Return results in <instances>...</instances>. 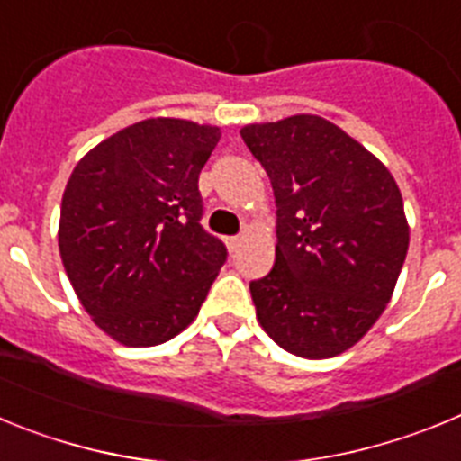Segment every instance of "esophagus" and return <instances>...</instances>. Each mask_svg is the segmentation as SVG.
<instances>
[{"label": "esophagus", "mask_w": 461, "mask_h": 461, "mask_svg": "<svg viewBox=\"0 0 461 461\" xmlns=\"http://www.w3.org/2000/svg\"><path fill=\"white\" fill-rule=\"evenodd\" d=\"M240 242H242V240H240V238H223V244H226V249H228V251H235V249H238Z\"/></svg>", "instance_id": "34e87169"}]
</instances>
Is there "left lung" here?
I'll list each match as a JSON object with an SVG mask.
<instances>
[{"instance_id": "left-lung-1", "label": "left lung", "mask_w": 461, "mask_h": 461, "mask_svg": "<svg viewBox=\"0 0 461 461\" xmlns=\"http://www.w3.org/2000/svg\"><path fill=\"white\" fill-rule=\"evenodd\" d=\"M272 182L276 260L251 281L260 328L293 356L348 351L378 321L409 251L390 170L339 126L291 115L240 129Z\"/></svg>"}]
</instances>
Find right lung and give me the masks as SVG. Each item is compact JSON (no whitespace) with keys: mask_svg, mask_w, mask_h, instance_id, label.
<instances>
[{"mask_svg":"<svg viewBox=\"0 0 461 461\" xmlns=\"http://www.w3.org/2000/svg\"><path fill=\"white\" fill-rule=\"evenodd\" d=\"M221 129L149 117L80 158L62 195L59 256L85 312L124 346H157L201 312L226 260L201 226L198 175Z\"/></svg>","mask_w":461,"mask_h":461,"instance_id":"1","label":"right lung"}]
</instances>
